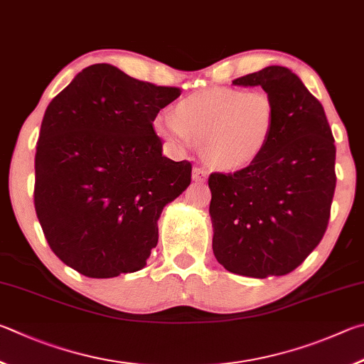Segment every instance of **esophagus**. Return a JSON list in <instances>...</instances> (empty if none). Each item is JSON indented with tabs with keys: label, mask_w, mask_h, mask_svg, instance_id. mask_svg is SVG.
<instances>
[{
	"label": "esophagus",
	"mask_w": 364,
	"mask_h": 364,
	"mask_svg": "<svg viewBox=\"0 0 364 364\" xmlns=\"http://www.w3.org/2000/svg\"><path fill=\"white\" fill-rule=\"evenodd\" d=\"M206 176H208V172L203 169V168H193V181H196V182H203V181H206Z\"/></svg>",
	"instance_id": "34e87169"
}]
</instances>
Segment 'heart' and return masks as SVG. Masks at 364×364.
I'll list each match as a JSON object with an SVG mask.
<instances>
[{
  "label": "heart",
  "mask_w": 364,
  "mask_h": 364,
  "mask_svg": "<svg viewBox=\"0 0 364 364\" xmlns=\"http://www.w3.org/2000/svg\"><path fill=\"white\" fill-rule=\"evenodd\" d=\"M159 137L176 149L200 142L214 168H245L262 155L277 126V105L262 89L209 87L178 100L172 114L155 119Z\"/></svg>",
  "instance_id": "b5f03b06"
}]
</instances>
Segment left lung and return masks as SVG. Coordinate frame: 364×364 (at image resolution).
Segmentation results:
<instances>
[{
	"instance_id": "left-lung-1",
	"label": "left lung",
	"mask_w": 364,
	"mask_h": 364,
	"mask_svg": "<svg viewBox=\"0 0 364 364\" xmlns=\"http://www.w3.org/2000/svg\"><path fill=\"white\" fill-rule=\"evenodd\" d=\"M260 86L277 105L262 155L235 172H213V251L228 272L251 278L297 269L328 228L336 145L323 105L289 68L270 65L233 80Z\"/></svg>"
}]
</instances>
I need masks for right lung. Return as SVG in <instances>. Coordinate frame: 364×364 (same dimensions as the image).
I'll list each match as a JSON object with an SVG mask.
<instances>
[{"instance_id":"right-lung-1","label":"right lung","mask_w":364,"mask_h":364,"mask_svg":"<svg viewBox=\"0 0 364 364\" xmlns=\"http://www.w3.org/2000/svg\"><path fill=\"white\" fill-rule=\"evenodd\" d=\"M181 89L95 63L50 100L35 155V209L50 250L89 278L146 265L158 219L192 181L153 129Z\"/></svg>"}]
</instances>
